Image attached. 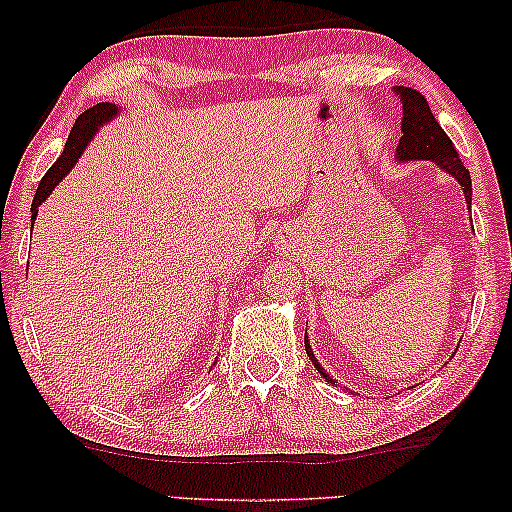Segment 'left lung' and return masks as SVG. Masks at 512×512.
Returning a JSON list of instances; mask_svg holds the SVG:
<instances>
[{"label": "left lung", "instance_id": "1", "mask_svg": "<svg viewBox=\"0 0 512 512\" xmlns=\"http://www.w3.org/2000/svg\"><path fill=\"white\" fill-rule=\"evenodd\" d=\"M394 93L401 97V104H403V121H401L403 135L398 139L396 158L403 160V163L405 160H431V163H436L440 170L452 174V177L459 181L461 188H464L466 205L471 207V193H473L471 174H468L464 163H461L452 139L445 135V130L438 125L436 116L431 114L426 97L422 93H417V90L405 88V86L394 88ZM305 352L314 363V368H317L328 382L335 384L333 377H328L326 370L319 366L317 356H314L310 340L307 338H305Z\"/></svg>", "mask_w": 512, "mask_h": 512}]
</instances>
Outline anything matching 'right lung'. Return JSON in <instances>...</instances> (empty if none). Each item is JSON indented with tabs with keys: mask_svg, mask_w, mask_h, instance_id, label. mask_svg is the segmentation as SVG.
Returning a JSON list of instances; mask_svg holds the SVG:
<instances>
[{
	"mask_svg": "<svg viewBox=\"0 0 512 512\" xmlns=\"http://www.w3.org/2000/svg\"><path fill=\"white\" fill-rule=\"evenodd\" d=\"M116 114H118L116 104L100 102V104H95V107L86 109L79 118H76L74 128L67 137L65 151L60 153V158L55 160V163L51 165V170H48L44 174V179L39 181V188H37V193H34V200H32V223H34V219H37L41 202H44L48 195L53 193V188L60 184L62 177H65V174L72 170L76 163H79L83 149H86L90 139L97 135V130H100L104 123H109Z\"/></svg>",
	"mask_w": 512,
	"mask_h": 512,
	"instance_id": "right-lung-1",
	"label": "right lung"
}]
</instances>
